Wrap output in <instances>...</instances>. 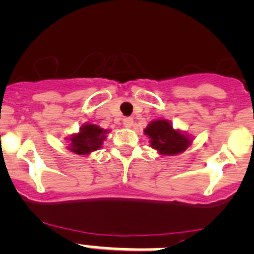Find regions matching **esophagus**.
<instances>
[{"label":"esophagus","instance_id":"34e87169","mask_svg":"<svg viewBox=\"0 0 254 254\" xmlns=\"http://www.w3.org/2000/svg\"><path fill=\"white\" fill-rule=\"evenodd\" d=\"M124 126L127 127V128H130L133 126V119H132V117H126V119H124Z\"/></svg>","mask_w":254,"mask_h":254}]
</instances>
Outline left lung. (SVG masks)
I'll return each instance as SVG.
<instances>
[{"mask_svg": "<svg viewBox=\"0 0 254 254\" xmlns=\"http://www.w3.org/2000/svg\"><path fill=\"white\" fill-rule=\"evenodd\" d=\"M144 134L149 138L150 147L159 155H177L185 152L191 145L194 138L184 130L173 127L170 121L164 119L154 120L144 128Z\"/></svg>", "mask_w": 254, "mask_h": 254, "instance_id": "obj_1", "label": "left lung"}]
</instances>
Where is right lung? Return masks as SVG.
Segmentation results:
<instances>
[{"label": "right lung", "mask_w": 254, "mask_h": 254, "mask_svg": "<svg viewBox=\"0 0 254 254\" xmlns=\"http://www.w3.org/2000/svg\"><path fill=\"white\" fill-rule=\"evenodd\" d=\"M109 132V129H104L97 125L84 124L80 127L79 132L72 133L70 137L65 138L69 143L67 149L75 154L89 155L102 147Z\"/></svg>", "instance_id": "1"}]
</instances>
